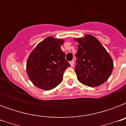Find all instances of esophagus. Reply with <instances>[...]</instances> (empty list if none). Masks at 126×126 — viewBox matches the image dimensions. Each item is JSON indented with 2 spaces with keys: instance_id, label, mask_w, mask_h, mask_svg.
Wrapping results in <instances>:
<instances>
[{
  "instance_id": "esophagus-1",
  "label": "esophagus",
  "mask_w": 126,
  "mask_h": 126,
  "mask_svg": "<svg viewBox=\"0 0 126 126\" xmlns=\"http://www.w3.org/2000/svg\"><path fill=\"white\" fill-rule=\"evenodd\" d=\"M70 65H71V67H73L74 66V61H70Z\"/></svg>"
}]
</instances>
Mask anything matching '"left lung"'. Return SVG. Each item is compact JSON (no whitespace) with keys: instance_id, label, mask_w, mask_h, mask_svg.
<instances>
[{"instance_id":"left-lung-1","label":"left lung","mask_w":126,"mask_h":126,"mask_svg":"<svg viewBox=\"0 0 126 126\" xmlns=\"http://www.w3.org/2000/svg\"><path fill=\"white\" fill-rule=\"evenodd\" d=\"M78 43L75 73L82 84L96 87L107 80L113 69V61L101 42L91 34L75 38Z\"/></svg>"}]
</instances>
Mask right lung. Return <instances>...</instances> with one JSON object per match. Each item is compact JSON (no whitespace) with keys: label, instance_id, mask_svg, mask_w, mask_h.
Listing matches in <instances>:
<instances>
[{"label":"right lung","instance_id":"right-lung-1","mask_svg":"<svg viewBox=\"0 0 126 126\" xmlns=\"http://www.w3.org/2000/svg\"><path fill=\"white\" fill-rule=\"evenodd\" d=\"M63 43V39L48 36L30 53L27 61V73L37 88L50 90L63 80V73L70 67L61 49Z\"/></svg>","mask_w":126,"mask_h":126}]
</instances>
